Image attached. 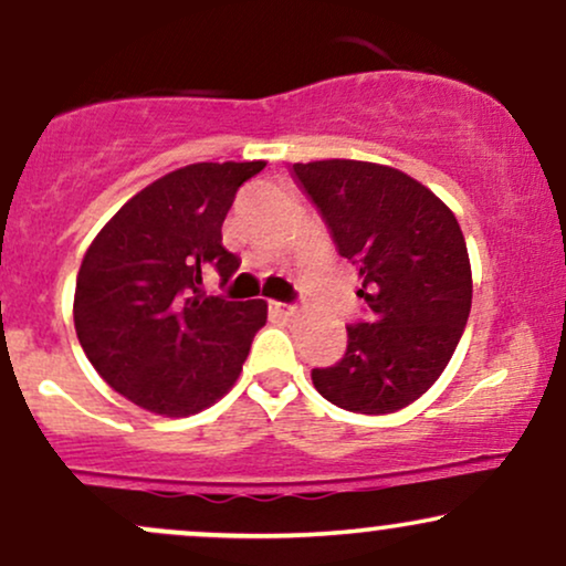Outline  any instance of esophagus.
Segmentation results:
<instances>
[{
  "instance_id": "34e87169",
  "label": "esophagus",
  "mask_w": 566,
  "mask_h": 566,
  "mask_svg": "<svg viewBox=\"0 0 566 566\" xmlns=\"http://www.w3.org/2000/svg\"><path fill=\"white\" fill-rule=\"evenodd\" d=\"M269 311H271V314H276V316H292V311H295V305H292V303L271 301V303H269Z\"/></svg>"
}]
</instances>
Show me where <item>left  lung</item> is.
Segmentation results:
<instances>
[{
	"mask_svg": "<svg viewBox=\"0 0 566 566\" xmlns=\"http://www.w3.org/2000/svg\"><path fill=\"white\" fill-rule=\"evenodd\" d=\"M340 258L359 271L367 319L348 324L333 367L311 369L335 407L386 415L444 373L471 314V263L450 207L394 167L354 159L292 165Z\"/></svg>",
	"mask_w": 566,
	"mask_h": 566,
	"instance_id": "8db88e82",
	"label": "left lung"
}]
</instances>
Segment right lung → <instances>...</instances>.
<instances>
[{
	"mask_svg": "<svg viewBox=\"0 0 566 566\" xmlns=\"http://www.w3.org/2000/svg\"><path fill=\"white\" fill-rule=\"evenodd\" d=\"M265 161H199L154 180L93 239L76 276L74 327L103 380L148 412L184 418L218 401L242 373L265 301H226L239 258L223 220Z\"/></svg>",
	"mask_w": 566,
	"mask_h": 566,
	"instance_id": "right-lung-1",
	"label": "right lung"
}]
</instances>
